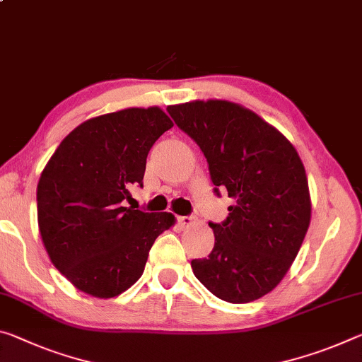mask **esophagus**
<instances>
[{"label":"esophagus","instance_id":"34e87169","mask_svg":"<svg viewBox=\"0 0 362 362\" xmlns=\"http://www.w3.org/2000/svg\"><path fill=\"white\" fill-rule=\"evenodd\" d=\"M177 221H179V226L180 227H188V226H192V223L194 222V217L193 216H180Z\"/></svg>","mask_w":362,"mask_h":362}]
</instances>
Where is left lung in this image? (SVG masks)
Returning <instances> with one entry per match:
<instances>
[{
	"label": "left lung",
	"mask_w": 362,
	"mask_h": 362,
	"mask_svg": "<svg viewBox=\"0 0 362 362\" xmlns=\"http://www.w3.org/2000/svg\"><path fill=\"white\" fill-rule=\"evenodd\" d=\"M168 112L203 151L214 193L235 199L226 221L209 222L214 248L192 261L194 277L235 305L267 295L288 272L311 221L300 156L277 129L230 101H192Z\"/></svg>",
	"instance_id": "left-lung-1"
}]
</instances>
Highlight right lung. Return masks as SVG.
Instances as JSON below:
<instances>
[{
  "mask_svg": "<svg viewBox=\"0 0 362 362\" xmlns=\"http://www.w3.org/2000/svg\"><path fill=\"white\" fill-rule=\"evenodd\" d=\"M172 120L159 107H130L74 129L37 187L38 227L51 262L76 288L112 298L145 271L150 250L175 222L170 212L125 208L143 187L146 158Z\"/></svg>",
  "mask_w": 362,
  "mask_h": 362,
  "instance_id": "add662e5",
  "label": "right lung"
}]
</instances>
